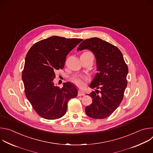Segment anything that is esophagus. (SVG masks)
<instances>
[{"mask_svg": "<svg viewBox=\"0 0 153 153\" xmlns=\"http://www.w3.org/2000/svg\"><path fill=\"white\" fill-rule=\"evenodd\" d=\"M85 93H83V91L82 90H79L78 91V96H84Z\"/></svg>", "mask_w": 153, "mask_h": 153, "instance_id": "1", "label": "esophagus"}]
</instances>
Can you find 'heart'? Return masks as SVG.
I'll use <instances>...</instances> for the list:
<instances>
[{
	"label": "heart",
	"mask_w": 153,
	"mask_h": 153,
	"mask_svg": "<svg viewBox=\"0 0 153 153\" xmlns=\"http://www.w3.org/2000/svg\"><path fill=\"white\" fill-rule=\"evenodd\" d=\"M88 77H80V76H74L72 79V81L76 84L77 86L83 87L85 85V81L88 80Z\"/></svg>",
	"instance_id": "heart-1"
}]
</instances>
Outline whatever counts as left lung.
I'll return each mask as SVG.
<instances>
[{
  "label": "left lung",
  "mask_w": 153,
  "mask_h": 153,
  "mask_svg": "<svg viewBox=\"0 0 153 153\" xmlns=\"http://www.w3.org/2000/svg\"><path fill=\"white\" fill-rule=\"evenodd\" d=\"M85 49L94 54L98 71L90 86L100 91L96 90L88 94L93 102L85 110L89 117L102 119L110 116L120 104L127 86L128 68L119 48L101 39L93 37L83 40L77 51Z\"/></svg>",
  "instance_id": "1"
}]
</instances>
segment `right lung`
<instances>
[{"label":"right lung","instance_id":"1","mask_svg":"<svg viewBox=\"0 0 153 153\" xmlns=\"http://www.w3.org/2000/svg\"><path fill=\"white\" fill-rule=\"evenodd\" d=\"M82 40L54 36L34 43L29 50L22 78L26 97L42 117H62L69 100L77 97V90L73 83H64L60 88L54 86L53 80L55 71L63 68L69 52Z\"/></svg>","mask_w":153,"mask_h":153}]
</instances>
